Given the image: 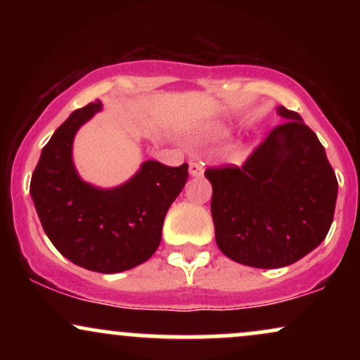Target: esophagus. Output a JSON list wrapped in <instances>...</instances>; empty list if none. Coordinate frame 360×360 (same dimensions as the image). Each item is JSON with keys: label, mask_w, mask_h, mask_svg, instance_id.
<instances>
[{"label": "esophagus", "mask_w": 360, "mask_h": 360, "mask_svg": "<svg viewBox=\"0 0 360 360\" xmlns=\"http://www.w3.org/2000/svg\"><path fill=\"white\" fill-rule=\"evenodd\" d=\"M205 172V167H203V162H201L200 159H193L191 164H189V174L191 176H203Z\"/></svg>", "instance_id": "obj_1"}]
</instances>
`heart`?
Segmentation results:
<instances>
[{
	"label": "heart",
	"instance_id": "b5f03b06",
	"mask_svg": "<svg viewBox=\"0 0 360 360\" xmlns=\"http://www.w3.org/2000/svg\"><path fill=\"white\" fill-rule=\"evenodd\" d=\"M218 135H220V131H218V130H210L208 131V137H218Z\"/></svg>",
	"mask_w": 360,
	"mask_h": 360
}]
</instances>
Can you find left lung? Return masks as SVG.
<instances>
[{"mask_svg": "<svg viewBox=\"0 0 360 360\" xmlns=\"http://www.w3.org/2000/svg\"><path fill=\"white\" fill-rule=\"evenodd\" d=\"M238 166L208 167L217 245L259 269L289 266L325 240L338 183L320 140L296 111Z\"/></svg>", "mask_w": 360, "mask_h": 360, "instance_id": "1", "label": "left lung"}]
</instances>
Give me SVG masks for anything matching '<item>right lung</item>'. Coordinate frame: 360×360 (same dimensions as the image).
Here are the masks:
<instances>
[{
	"label": "right lung",
	"instance_id": "right-lung-1",
	"mask_svg": "<svg viewBox=\"0 0 360 360\" xmlns=\"http://www.w3.org/2000/svg\"><path fill=\"white\" fill-rule=\"evenodd\" d=\"M101 103L72 111L42 148L30 194L44 232L57 250L88 271L115 274L146 262L162 237L169 206L188 181V164L147 160L125 184L94 188L77 176L72 142Z\"/></svg>",
	"mask_w": 360,
	"mask_h": 360
}]
</instances>
